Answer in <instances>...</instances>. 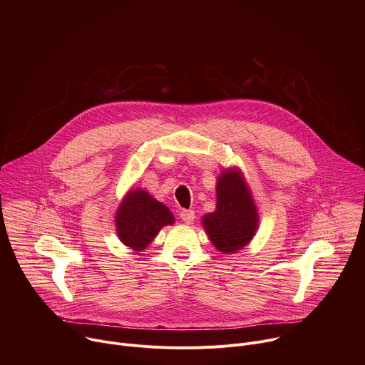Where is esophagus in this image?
<instances>
[{
	"mask_svg": "<svg viewBox=\"0 0 365 365\" xmlns=\"http://www.w3.org/2000/svg\"><path fill=\"white\" fill-rule=\"evenodd\" d=\"M180 218H182L183 222L192 224L193 220H195V211H192V210H183V211H180Z\"/></svg>",
	"mask_w": 365,
	"mask_h": 365,
	"instance_id": "esophagus-1",
	"label": "esophagus"
}]
</instances>
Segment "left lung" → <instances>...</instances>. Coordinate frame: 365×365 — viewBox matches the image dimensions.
Instances as JSON below:
<instances>
[{"label":"left lung","mask_w":365,"mask_h":365,"mask_svg":"<svg viewBox=\"0 0 365 365\" xmlns=\"http://www.w3.org/2000/svg\"><path fill=\"white\" fill-rule=\"evenodd\" d=\"M206 234L224 254L244 248L255 235L258 212L238 169L224 170L217 182V210L202 218Z\"/></svg>","instance_id":"8db88e82"}]
</instances>
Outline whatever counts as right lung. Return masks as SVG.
Returning <instances> with one entry per match:
<instances>
[{
    "instance_id": "right-lung-1",
    "label": "right lung",
    "mask_w": 365,
    "mask_h": 365,
    "mask_svg": "<svg viewBox=\"0 0 365 365\" xmlns=\"http://www.w3.org/2000/svg\"><path fill=\"white\" fill-rule=\"evenodd\" d=\"M173 222L169 207L141 189L130 190L115 214L118 238L134 251H143L163 227Z\"/></svg>"
}]
</instances>
